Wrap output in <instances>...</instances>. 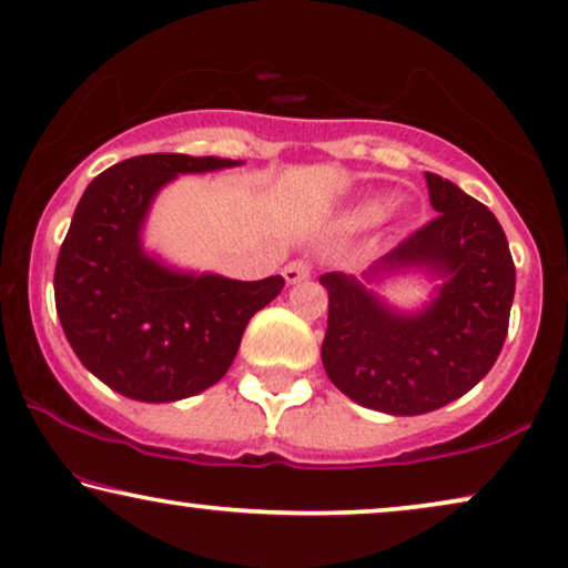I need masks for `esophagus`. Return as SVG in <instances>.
Returning a JSON list of instances; mask_svg holds the SVG:
<instances>
[{
	"label": "esophagus",
	"mask_w": 568,
	"mask_h": 568,
	"mask_svg": "<svg viewBox=\"0 0 568 568\" xmlns=\"http://www.w3.org/2000/svg\"><path fill=\"white\" fill-rule=\"evenodd\" d=\"M308 275H311V265H308V262H303V260H295V262H291V265H285V270H283V277H285L287 285L306 281Z\"/></svg>",
	"instance_id": "1"
}]
</instances>
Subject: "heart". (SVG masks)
Here are the masks:
<instances>
[{
	"label": "heart",
	"mask_w": 568,
	"mask_h": 568,
	"mask_svg": "<svg viewBox=\"0 0 568 568\" xmlns=\"http://www.w3.org/2000/svg\"><path fill=\"white\" fill-rule=\"evenodd\" d=\"M383 213H386V205H383L381 201L363 203L353 213V223H355V226H367V223H375L378 219H383Z\"/></svg>",
	"instance_id": "b5f03b06"
}]
</instances>
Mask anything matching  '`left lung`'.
I'll list each match as a JSON object with an SVG mask.
<instances>
[{
    "instance_id": "left-lung-1",
    "label": "left lung",
    "mask_w": 568,
    "mask_h": 568,
    "mask_svg": "<svg viewBox=\"0 0 568 568\" xmlns=\"http://www.w3.org/2000/svg\"><path fill=\"white\" fill-rule=\"evenodd\" d=\"M437 215L363 277L326 273L322 363L342 394L365 409L417 417L468 394L505 345L515 262L505 231L476 197L427 172ZM425 272L440 280L422 310H396L371 282Z\"/></svg>"
}]
</instances>
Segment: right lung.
<instances>
[{"mask_svg": "<svg viewBox=\"0 0 568 568\" xmlns=\"http://www.w3.org/2000/svg\"><path fill=\"white\" fill-rule=\"evenodd\" d=\"M221 156L146 154L87 185L55 262L63 334L94 378L133 402L166 404L219 383L250 318L285 281H231L166 265L143 226L159 190L180 174L229 170Z\"/></svg>", "mask_w": 568, "mask_h": 568, "instance_id": "right-lung-1", "label": "right lung"}]
</instances>
